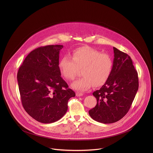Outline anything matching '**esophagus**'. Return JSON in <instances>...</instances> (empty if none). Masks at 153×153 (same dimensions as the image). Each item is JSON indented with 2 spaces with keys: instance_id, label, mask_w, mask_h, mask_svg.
Returning <instances> with one entry per match:
<instances>
[{
  "instance_id": "obj_1",
  "label": "esophagus",
  "mask_w": 153,
  "mask_h": 153,
  "mask_svg": "<svg viewBox=\"0 0 153 153\" xmlns=\"http://www.w3.org/2000/svg\"><path fill=\"white\" fill-rule=\"evenodd\" d=\"M76 96L80 97V96H82L83 95V94L82 93H80V92H76Z\"/></svg>"
}]
</instances>
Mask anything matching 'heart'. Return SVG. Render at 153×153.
Returning a JSON list of instances; mask_svg holds the SVG:
<instances>
[{"instance_id":"b5f03b06","label":"heart","mask_w":153,"mask_h":153,"mask_svg":"<svg viewBox=\"0 0 153 153\" xmlns=\"http://www.w3.org/2000/svg\"><path fill=\"white\" fill-rule=\"evenodd\" d=\"M113 66L111 56L101 53L89 47L74 51L71 57L64 56L59 62V69L66 79L73 80L77 76L79 69L83 76L72 84L73 89L85 91L92 87L104 84L109 77Z\"/></svg>"}]
</instances>
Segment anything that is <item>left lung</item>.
<instances>
[{
	"mask_svg": "<svg viewBox=\"0 0 153 153\" xmlns=\"http://www.w3.org/2000/svg\"><path fill=\"white\" fill-rule=\"evenodd\" d=\"M114 52L111 73L101 88L93 93L97 104L89 111L90 117L102 123H115L123 118L138 89V73L131 57L114 47Z\"/></svg>",
	"mask_w": 153,
	"mask_h": 153,
	"instance_id": "left-lung-1",
	"label": "left lung"
}]
</instances>
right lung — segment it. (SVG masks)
Listing matches in <instances>:
<instances>
[{"mask_svg": "<svg viewBox=\"0 0 153 153\" xmlns=\"http://www.w3.org/2000/svg\"><path fill=\"white\" fill-rule=\"evenodd\" d=\"M62 45H48L31 51L19 67L17 80L22 105L42 123L55 122L68 110L76 94L61 77L59 54Z\"/></svg>", "mask_w": 153, "mask_h": 153, "instance_id": "1", "label": "right lung"}]
</instances>
